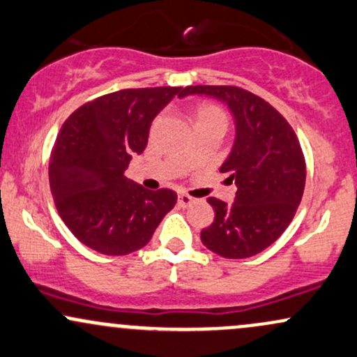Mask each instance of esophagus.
I'll return each instance as SVG.
<instances>
[{
  "instance_id": "obj_1",
  "label": "esophagus",
  "mask_w": 357,
  "mask_h": 357,
  "mask_svg": "<svg viewBox=\"0 0 357 357\" xmlns=\"http://www.w3.org/2000/svg\"><path fill=\"white\" fill-rule=\"evenodd\" d=\"M178 203H179V206H183V208H188V206L195 204L196 199H195V197H191V196H188V195H184V192H181V195L178 196Z\"/></svg>"
}]
</instances>
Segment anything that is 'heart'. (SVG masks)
Masks as SVG:
<instances>
[{
  "label": "heart",
  "instance_id": "obj_1",
  "mask_svg": "<svg viewBox=\"0 0 357 357\" xmlns=\"http://www.w3.org/2000/svg\"><path fill=\"white\" fill-rule=\"evenodd\" d=\"M196 123H206V121H221L226 124V114L220 106L214 102L203 101L195 108Z\"/></svg>",
  "mask_w": 357,
  "mask_h": 357
}]
</instances>
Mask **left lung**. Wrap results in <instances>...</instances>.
<instances>
[{
  "label": "left lung",
  "instance_id": "8db88e82",
  "mask_svg": "<svg viewBox=\"0 0 357 357\" xmlns=\"http://www.w3.org/2000/svg\"><path fill=\"white\" fill-rule=\"evenodd\" d=\"M190 94L225 102L236 126L233 149L220 167L238 188L234 203L208 197L216 216L201 231V241L226 259L255 256L284 233L301 203L306 184L301 144L282 114L246 89L188 86L181 98Z\"/></svg>",
  "mask_w": 357,
  "mask_h": 357
}]
</instances>
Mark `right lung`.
<instances>
[{
  "label": "right lung",
  "instance_id": "1",
  "mask_svg": "<svg viewBox=\"0 0 357 357\" xmlns=\"http://www.w3.org/2000/svg\"><path fill=\"white\" fill-rule=\"evenodd\" d=\"M184 89H121L79 106L64 121L50 160L56 209L84 246L124 256L149 243L174 208L171 190L148 191L124 176L148 144L158 113Z\"/></svg>",
  "mask_w": 357,
  "mask_h": 357
}]
</instances>
